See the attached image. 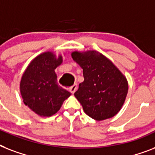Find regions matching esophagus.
Masks as SVG:
<instances>
[{
  "label": "esophagus",
  "instance_id": "34e87169",
  "mask_svg": "<svg viewBox=\"0 0 155 155\" xmlns=\"http://www.w3.org/2000/svg\"><path fill=\"white\" fill-rule=\"evenodd\" d=\"M69 91H70V92H71V93H75V92L76 91V89H77V84H73L71 87H70L69 88Z\"/></svg>",
  "mask_w": 155,
  "mask_h": 155
}]
</instances>
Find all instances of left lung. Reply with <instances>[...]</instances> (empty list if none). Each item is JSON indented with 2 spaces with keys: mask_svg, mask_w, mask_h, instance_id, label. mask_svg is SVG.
Wrapping results in <instances>:
<instances>
[{
  "mask_svg": "<svg viewBox=\"0 0 155 155\" xmlns=\"http://www.w3.org/2000/svg\"><path fill=\"white\" fill-rule=\"evenodd\" d=\"M71 57L83 69L84 80L74 95L84 113L97 120L113 117L125 102L128 92L126 78L99 52L75 51Z\"/></svg>",
  "mask_w": 155,
  "mask_h": 155,
  "instance_id": "left-lung-1",
  "label": "left lung"
}]
</instances>
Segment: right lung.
<instances>
[{"label":"right lung","instance_id":"add662e5","mask_svg":"<svg viewBox=\"0 0 155 155\" xmlns=\"http://www.w3.org/2000/svg\"><path fill=\"white\" fill-rule=\"evenodd\" d=\"M62 61L61 56L56 58L51 52H46L36 57L23 74L20 83L23 102L38 115H54L71 96L57 82L54 69Z\"/></svg>","mask_w":155,"mask_h":155}]
</instances>
